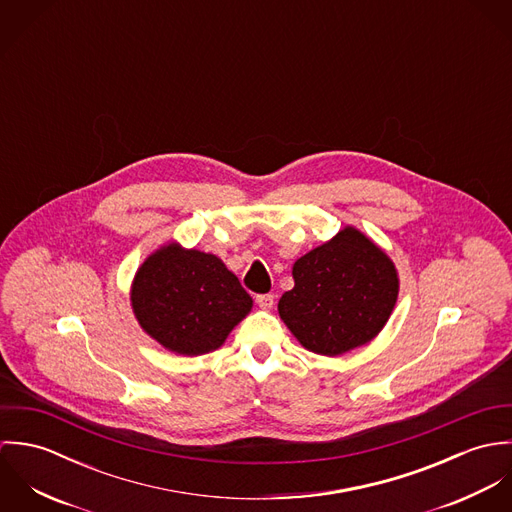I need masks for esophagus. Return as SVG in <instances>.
I'll list each match as a JSON object with an SVG mask.
<instances>
[{
  "instance_id": "obj_1",
  "label": "esophagus",
  "mask_w": 512,
  "mask_h": 512,
  "mask_svg": "<svg viewBox=\"0 0 512 512\" xmlns=\"http://www.w3.org/2000/svg\"><path fill=\"white\" fill-rule=\"evenodd\" d=\"M256 303L262 307V309H272L274 303H276V295L274 293H260L256 297Z\"/></svg>"
}]
</instances>
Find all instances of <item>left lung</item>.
Returning <instances> with one entry per match:
<instances>
[{
	"mask_svg": "<svg viewBox=\"0 0 512 512\" xmlns=\"http://www.w3.org/2000/svg\"><path fill=\"white\" fill-rule=\"evenodd\" d=\"M293 290L278 311L295 339L317 355L337 357L372 341L396 297L392 260L353 226L293 264Z\"/></svg>",
	"mask_w": 512,
	"mask_h": 512,
	"instance_id": "left-lung-1",
	"label": "left lung"
}]
</instances>
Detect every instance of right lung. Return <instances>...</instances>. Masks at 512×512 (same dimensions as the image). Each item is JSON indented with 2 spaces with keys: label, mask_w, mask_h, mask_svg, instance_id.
Masks as SVG:
<instances>
[{
  "label": "right lung",
  "mask_w": 512,
  "mask_h": 512,
  "mask_svg": "<svg viewBox=\"0 0 512 512\" xmlns=\"http://www.w3.org/2000/svg\"><path fill=\"white\" fill-rule=\"evenodd\" d=\"M132 307L159 345L197 357L219 349L252 309V297L217 256L169 244L138 270Z\"/></svg>",
  "instance_id": "right-lung-1"
}]
</instances>
